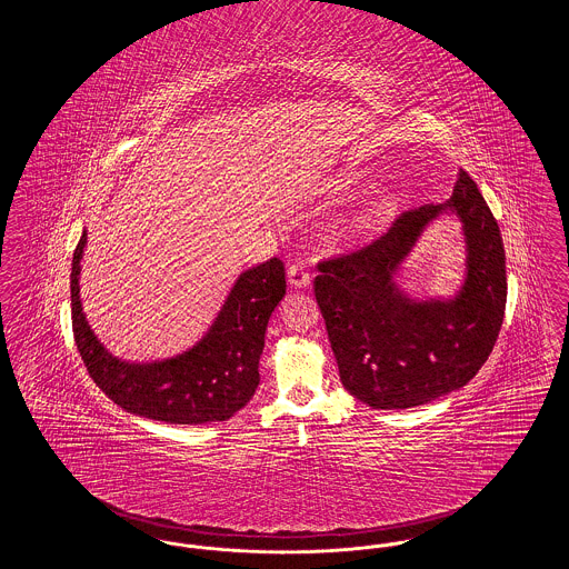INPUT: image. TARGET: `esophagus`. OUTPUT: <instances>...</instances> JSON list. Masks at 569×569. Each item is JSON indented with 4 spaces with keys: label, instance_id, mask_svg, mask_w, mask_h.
Listing matches in <instances>:
<instances>
[{
    "label": "esophagus",
    "instance_id": "34e87169",
    "mask_svg": "<svg viewBox=\"0 0 569 569\" xmlns=\"http://www.w3.org/2000/svg\"><path fill=\"white\" fill-rule=\"evenodd\" d=\"M288 283H290V288L305 290V288H309V283H311V274L307 272V269H305L302 264H292V267L288 269Z\"/></svg>",
    "mask_w": 569,
    "mask_h": 569
}]
</instances>
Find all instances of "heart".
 <instances>
[{
    "mask_svg": "<svg viewBox=\"0 0 569 569\" xmlns=\"http://www.w3.org/2000/svg\"><path fill=\"white\" fill-rule=\"evenodd\" d=\"M350 183L348 177L335 179L332 186L335 190H343ZM399 204L397 193L390 190H381L353 216L352 221L341 230V239L346 241H358V239H367L371 234H376L379 228L388 221V217L395 213Z\"/></svg>",
    "mask_w": 569,
    "mask_h": 569,
    "instance_id": "obj_1",
    "label": "heart"
}]
</instances>
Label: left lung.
<instances>
[{
  "instance_id": "1",
  "label": "left lung",
  "mask_w": 569,
  "mask_h": 569,
  "mask_svg": "<svg viewBox=\"0 0 569 569\" xmlns=\"http://www.w3.org/2000/svg\"><path fill=\"white\" fill-rule=\"evenodd\" d=\"M441 214L463 226L466 277L450 299H413L396 277L423 230ZM316 300L339 378L373 409L425 406L473 378L503 322L508 281L497 219L459 170L450 200L399 217L376 243L318 264Z\"/></svg>"
}]
</instances>
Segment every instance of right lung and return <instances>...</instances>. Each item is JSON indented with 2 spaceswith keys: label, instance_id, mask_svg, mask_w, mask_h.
<instances>
[{
  "label": "right lung",
  "instance_id": "obj_1",
  "mask_svg": "<svg viewBox=\"0 0 569 569\" xmlns=\"http://www.w3.org/2000/svg\"><path fill=\"white\" fill-rule=\"evenodd\" d=\"M87 230L74 249L70 292L72 330L82 362L100 390L126 411L168 425H204L232 418L260 383V356L269 318L286 297L283 262L271 258L241 272L219 313L190 350L149 362L110 353L87 322L81 260Z\"/></svg>",
  "mask_w": 569,
  "mask_h": 569
}]
</instances>
